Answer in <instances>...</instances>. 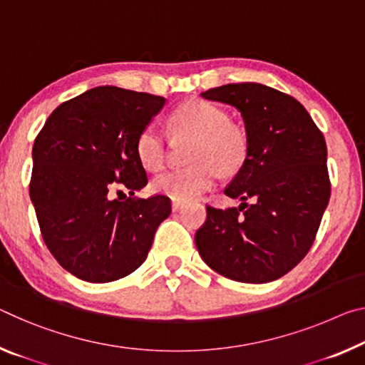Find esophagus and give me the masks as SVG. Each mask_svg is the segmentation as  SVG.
Returning <instances> with one entry per match:
<instances>
[{"label": "esophagus", "mask_w": 365, "mask_h": 365, "mask_svg": "<svg viewBox=\"0 0 365 365\" xmlns=\"http://www.w3.org/2000/svg\"><path fill=\"white\" fill-rule=\"evenodd\" d=\"M185 203H183V201H178V200H172V210L173 211H178V210H180V207L183 206Z\"/></svg>", "instance_id": "obj_1"}]
</instances>
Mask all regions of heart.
Segmentation results:
<instances>
[{"mask_svg": "<svg viewBox=\"0 0 365 365\" xmlns=\"http://www.w3.org/2000/svg\"><path fill=\"white\" fill-rule=\"evenodd\" d=\"M169 128L178 140H193L188 160L192 165L162 173L153 182L158 193L188 201L216 185L221 170L234 173L248 155L247 133L230 123L227 113L205 101L182 103L169 118ZM167 138L158 126L148 125L136 141V153L148 170H160L167 160Z\"/></svg>", "mask_w": 365, "mask_h": 365, "instance_id": "obj_1", "label": "heart"}]
</instances>
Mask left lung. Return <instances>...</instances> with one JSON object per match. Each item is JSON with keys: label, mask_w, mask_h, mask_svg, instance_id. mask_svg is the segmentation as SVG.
<instances>
[{"label": "left lung", "mask_w": 365, "mask_h": 365, "mask_svg": "<svg viewBox=\"0 0 365 365\" xmlns=\"http://www.w3.org/2000/svg\"><path fill=\"white\" fill-rule=\"evenodd\" d=\"M201 97L240 110L248 155L224 190L240 198V206L206 205L196 248L210 268L229 279L274 281L307 255L328 206L325 138L302 103L268 86L227 84Z\"/></svg>", "instance_id": "left-lung-1"}]
</instances>
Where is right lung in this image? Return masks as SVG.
Listing matches in <instances>:
<instances>
[{"label": "right lung", "instance_id": "1", "mask_svg": "<svg viewBox=\"0 0 365 365\" xmlns=\"http://www.w3.org/2000/svg\"><path fill=\"white\" fill-rule=\"evenodd\" d=\"M164 103L160 96L101 86L56 107L36 138L29 192L40 232L79 279L110 282L133 273L169 217V196H133L148 183L138 136ZM118 187L132 196L113 200Z\"/></svg>", "mask_w": 365, "mask_h": 365}]
</instances>
